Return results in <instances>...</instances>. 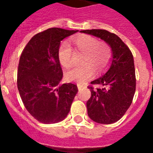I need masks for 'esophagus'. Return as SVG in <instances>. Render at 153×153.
<instances>
[{
	"mask_svg": "<svg viewBox=\"0 0 153 153\" xmlns=\"http://www.w3.org/2000/svg\"><path fill=\"white\" fill-rule=\"evenodd\" d=\"M77 86H78V89H79V90H81V89H83V87H84V86H83V85H82V84H80V83H78Z\"/></svg>",
	"mask_w": 153,
	"mask_h": 153,
	"instance_id": "34e87169",
	"label": "esophagus"
}]
</instances>
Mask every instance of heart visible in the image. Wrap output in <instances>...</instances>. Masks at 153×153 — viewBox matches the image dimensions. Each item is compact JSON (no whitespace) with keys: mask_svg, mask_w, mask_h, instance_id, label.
I'll list each match as a JSON object with an SVG mask.
<instances>
[{"mask_svg":"<svg viewBox=\"0 0 153 153\" xmlns=\"http://www.w3.org/2000/svg\"><path fill=\"white\" fill-rule=\"evenodd\" d=\"M76 51L84 53L82 63L84 65L73 67L66 72V77L69 80L83 83L90 79L93 70L100 72L106 68L111 58V49L105 42L99 41L97 38L89 35L82 34L72 40ZM58 59L65 68L72 65V49L69 44L63 43L58 51Z\"/></svg>","mask_w":153,"mask_h":153,"instance_id":"b5f03b06","label":"heart"}]
</instances>
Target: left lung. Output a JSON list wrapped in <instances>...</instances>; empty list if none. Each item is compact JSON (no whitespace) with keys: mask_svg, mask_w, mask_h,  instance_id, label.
<instances>
[{"mask_svg":"<svg viewBox=\"0 0 153 153\" xmlns=\"http://www.w3.org/2000/svg\"><path fill=\"white\" fill-rule=\"evenodd\" d=\"M80 32L91 34L106 42L113 51L109 70L91 82L100 85L94 89L89 86L91 97L86 102L87 113L93 121L111 124L123 117L132 102L136 91V72L133 56L125 43L115 33L106 30L93 29Z\"/></svg>","mask_w":153,"mask_h":153,"instance_id":"8db88e82","label":"left lung"}]
</instances>
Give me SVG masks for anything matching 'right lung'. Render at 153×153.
Instances as JSON below:
<instances>
[{"instance_id": "right-lung-1", "label": "right lung", "mask_w": 153, "mask_h": 153, "mask_svg": "<svg viewBox=\"0 0 153 153\" xmlns=\"http://www.w3.org/2000/svg\"><path fill=\"white\" fill-rule=\"evenodd\" d=\"M78 30L49 28L36 33L21 53L17 88L30 114L42 123H56L68 115L77 86L60 84L63 78L58 51L61 40Z\"/></svg>"}]
</instances>
